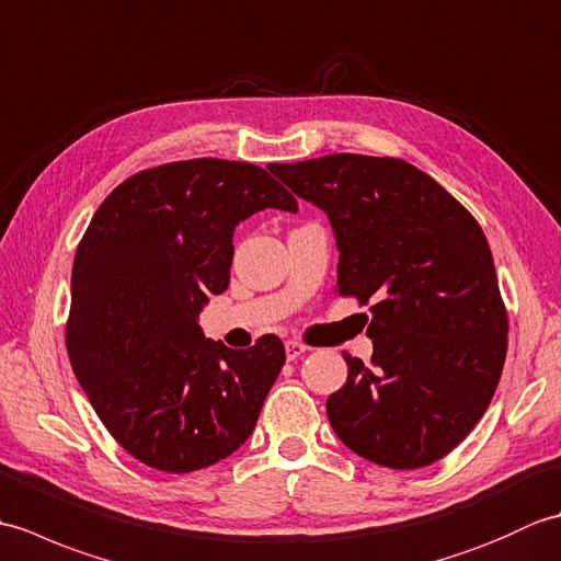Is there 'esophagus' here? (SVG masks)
Masks as SVG:
<instances>
[{
    "instance_id": "1",
    "label": "esophagus",
    "mask_w": 561,
    "mask_h": 561,
    "mask_svg": "<svg viewBox=\"0 0 561 561\" xmlns=\"http://www.w3.org/2000/svg\"><path fill=\"white\" fill-rule=\"evenodd\" d=\"M284 347H287V359H289V362L299 359L301 354L308 352V344H304V342H299V340H287V344H284Z\"/></svg>"
}]
</instances>
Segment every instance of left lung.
Returning <instances> with one entry per match:
<instances>
[{"label": "left lung", "instance_id": "1", "mask_svg": "<svg viewBox=\"0 0 561 561\" xmlns=\"http://www.w3.org/2000/svg\"><path fill=\"white\" fill-rule=\"evenodd\" d=\"M272 173L328 214L337 294L371 304V364L344 354L347 383L328 398L335 434L392 470L448 456L490 408L508 347L480 224L402 159L330 153Z\"/></svg>", "mask_w": 561, "mask_h": 561}]
</instances>
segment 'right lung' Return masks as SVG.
<instances>
[{"label":"right lung","mask_w":561,"mask_h":561,"mask_svg":"<svg viewBox=\"0 0 561 561\" xmlns=\"http://www.w3.org/2000/svg\"><path fill=\"white\" fill-rule=\"evenodd\" d=\"M267 207L296 199L260 165L175 161L117 185L79 241L69 362L103 426L153 470L193 472L241 448L287 362L279 337L229 350L197 323L229 287L236 226Z\"/></svg>","instance_id":"right-lung-1"}]
</instances>
